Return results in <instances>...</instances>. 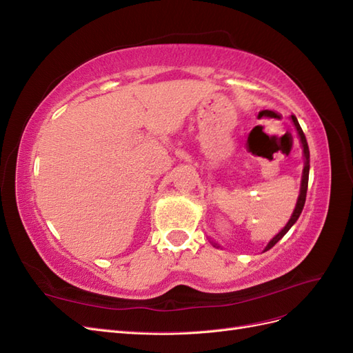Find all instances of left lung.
<instances>
[{"mask_svg":"<svg viewBox=\"0 0 353 353\" xmlns=\"http://www.w3.org/2000/svg\"><path fill=\"white\" fill-rule=\"evenodd\" d=\"M292 121H293V123H294V126H296L297 135H299V138H301V143H302V147H303L305 166H303L302 181H301V194H299V197H297L296 208H294V210H293V213H292L290 219H288V222L285 223V227H284L279 234H276V236H275V237H274L268 244H266V248H265V250H263V252H266V250H270L271 248H274V245H275L276 243H279V241L285 236L287 231L293 227V223L299 219V216H301V213H302L303 206H305V200H306L307 179H309V147H307V143H306V138H305V134H303V131H302V128H301V125H299V122H297V119H296V116H294V114H292Z\"/></svg>","mask_w":353,"mask_h":353,"instance_id":"8db88e82","label":"left lung"}]
</instances>
